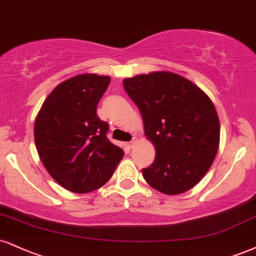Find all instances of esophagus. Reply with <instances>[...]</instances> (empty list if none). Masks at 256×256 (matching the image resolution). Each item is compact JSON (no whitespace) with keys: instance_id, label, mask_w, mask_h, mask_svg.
<instances>
[{"instance_id":"esophagus-1","label":"esophagus","mask_w":256,"mask_h":256,"mask_svg":"<svg viewBox=\"0 0 256 256\" xmlns=\"http://www.w3.org/2000/svg\"><path fill=\"white\" fill-rule=\"evenodd\" d=\"M136 143H137V140H136V138H132V140L128 143V146L130 148V149H132V148H134V146H136Z\"/></svg>"}]
</instances>
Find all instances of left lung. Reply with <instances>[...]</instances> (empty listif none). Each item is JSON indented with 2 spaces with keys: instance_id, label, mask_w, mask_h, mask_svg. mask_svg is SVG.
Wrapping results in <instances>:
<instances>
[{
  "instance_id": "obj_1",
  "label": "left lung",
  "mask_w": 256,
  "mask_h": 256,
  "mask_svg": "<svg viewBox=\"0 0 256 256\" xmlns=\"http://www.w3.org/2000/svg\"><path fill=\"white\" fill-rule=\"evenodd\" d=\"M122 86L156 149L154 162L142 169L146 182L169 196L194 187L211 167L220 144V120L210 98L168 72L125 78Z\"/></svg>"
}]
</instances>
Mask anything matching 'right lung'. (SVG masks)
<instances>
[{"label":"right lung","instance_id":"add662e5","mask_svg":"<svg viewBox=\"0 0 256 256\" xmlns=\"http://www.w3.org/2000/svg\"><path fill=\"white\" fill-rule=\"evenodd\" d=\"M110 78L84 74L52 90L38 113L34 140L46 170L70 192L88 193L110 180L124 152L107 138L96 107Z\"/></svg>","mask_w":256,"mask_h":256}]
</instances>
